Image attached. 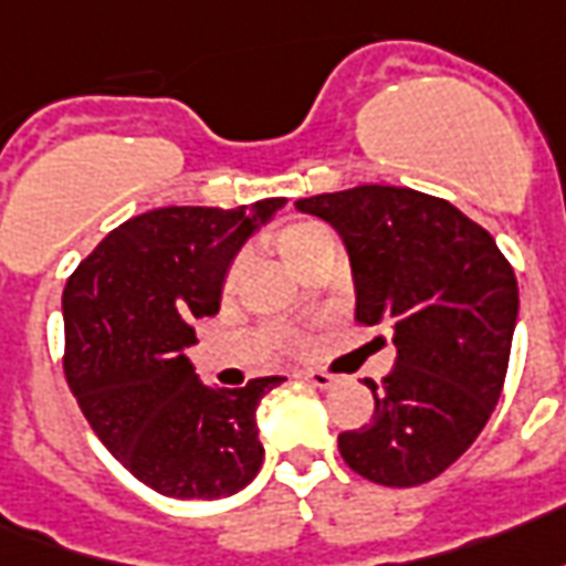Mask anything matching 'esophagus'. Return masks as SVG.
Segmentation results:
<instances>
[{
	"mask_svg": "<svg viewBox=\"0 0 566 566\" xmlns=\"http://www.w3.org/2000/svg\"><path fill=\"white\" fill-rule=\"evenodd\" d=\"M304 379L313 382L316 389H332L334 382H337V377H334V374H325V370H304Z\"/></svg>",
	"mask_w": 566,
	"mask_h": 566,
	"instance_id": "34e87169",
	"label": "esophagus"
}]
</instances>
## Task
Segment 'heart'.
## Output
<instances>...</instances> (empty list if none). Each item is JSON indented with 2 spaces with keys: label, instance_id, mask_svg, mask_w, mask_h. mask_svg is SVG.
Here are the masks:
<instances>
[{
  "label": "heart",
  "instance_id": "1",
  "mask_svg": "<svg viewBox=\"0 0 566 566\" xmlns=\"http://www.w3.org/2000/svg\"><path fill=\"white\" fill-rule=\"evenodd\" d=\"M274 247H277V253L283 255V262H286L292 271L301 265V262H307L313 253H319L323 247L334 243V234L325 229L323 222H313V220H298V222H289L283 229L274 232ZM241 274V265L232 268V274H229V286H234V280Z\"/></svg>",
  "mask_w": 566,
  "mask_h": 566
}]
</instances>
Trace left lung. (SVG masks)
Returning a JSON list of instances; mask_svg holds the SVG:
<instances>
[{"mask_svg":"<svg viewBox=\"0 0 566 566\" xmlns=\"http://www.w3.org/2000/svg\"><path fill=\"white\" fill-rule=\"evenodd\" d=\"M301 213L340 234L356 323L386 328L395 368L374 391V419L337 437L365 480L410 489L468 452L501 398L518 283L494 238L443 198L356 187L301 198Z\"/></svg>","mask_w":566,"mask_h":566,"instance_id":"8db88e82","label":"left lung"}]
</instances>
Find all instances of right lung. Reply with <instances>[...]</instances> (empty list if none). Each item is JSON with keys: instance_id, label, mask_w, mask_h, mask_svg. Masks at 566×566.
<instances>
[{"instance_id": "add662e5", "label": "right lung", "mask_w": 566, "mask_h": 566, "mask_svg": "<svg viewBox=\"0 0 566 566\" xmlns=\"http://www.w3.org/2000/svg\"><path fill=\"white\" fill-rule=\"evenodd\" d=\"M283 205L147 210L65 283L69 389L111 455L165 497H229L262 468L255 410L283 377L217 389L198 379L187 349L196 319L220 311L234 255Z\"/></svg>"}]
</instances>
